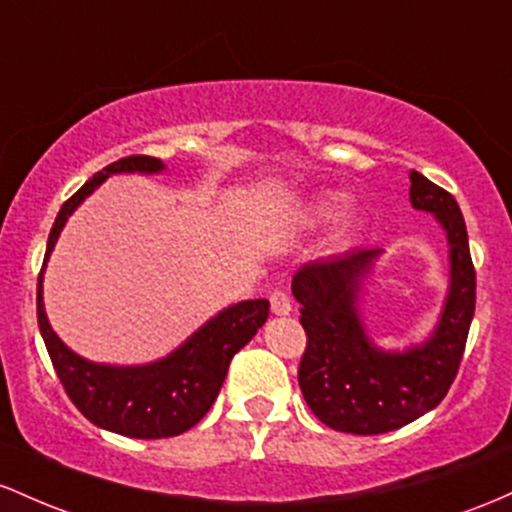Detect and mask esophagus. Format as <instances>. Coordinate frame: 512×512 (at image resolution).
<instances>
[{
    "label": "esophagus",
    "mask_w": 512,
    "mask_h": 512,
    "mask_svg": "<svg viewBox=\"0 0 512 512\" xmlns=\"http://www.w3.org/2000/svg\"><path fill=\"white\" fill-rule=\"evenodd\" d=\"M271 309L273 314H278V317H285V314L292 312V302H290V295L283 290H275L271 295Z\"/></svg>",
    "instance_id": "esophagus-1"
}]
</instances>
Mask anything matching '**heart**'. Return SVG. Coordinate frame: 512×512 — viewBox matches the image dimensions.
Listing matches in <instances>:
<instances>
[{
	"mask_svg": "<svg viewBox=\"0 0 512 512\" xmlns=\"http://www.w3.org/2000/svg\"><path fill=\"white\" fill-rule=\"evenodd\" d=\"M338 208V200L336 198H326V200H319L317 205H314V215L321 217V220H326V217H331L333 212Z\"/></svg>",
	"mask_w": 512,
	"mask_h": 512,
	"instance_id": "heart-1",
	"label": "heart"
}]
</instances>
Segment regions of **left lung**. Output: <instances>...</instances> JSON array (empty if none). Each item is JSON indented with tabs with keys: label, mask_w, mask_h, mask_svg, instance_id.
Returning a JSON list of instances; mask_svg holds the SVG:
<instances>
[{
	"label": "left lung",
	"mask_w": 512,
	"mask_h": 512,
	"mask_svg": "<svg viewBox=\"0 0 512 512\" xmlns=\"http://www.w3.org/2000/svg\"><path fill=\"white\" fill-rule=\"evenodd\" d=\"M409 179L411 205L433 212L450 244V292L426 343L392 353L367 338L358 297L380 249L307 263L292 278L307 333L297 380L314 416L341 433H389L435 409L455 382L467 346L476 273L462 210L445 188L418 171Z\"/></svg>",
	"instance_id": "obj_1"
}]
</instances>
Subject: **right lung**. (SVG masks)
<instances>
[{"mask_svg":"<svg viewBox=\"0 0 512 512\" xmlns=\"http://www.w3.org/2000/svg\"><path fill=\"white\" fill-rule=\"evenodd\" d=\"M159 171H164L162 159L132 154V157L108 164L94 179L86 181L57 212L48 237L43 271L67 217L108 176L159 174ZM43 271L38 275V326L57 377L72 404L84 413V418H89L94 426L125 435V438H171V435H181L193 428L215 404L227 377L229 363L266 324L268 307H271L268 300H244L232 304V307L222 309L217 317L205 321L183 346L157 363L135 367L99 365L84 360L57 338L45 317Z\"/></svg>","mask_w":512,"mask_h":512,"instance_id":"add662e5","label":"right lung"}]
</instances>
